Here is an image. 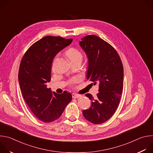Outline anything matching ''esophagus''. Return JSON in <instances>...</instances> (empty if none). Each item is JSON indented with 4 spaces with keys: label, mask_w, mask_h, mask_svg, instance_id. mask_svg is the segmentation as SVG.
Returning <instances> with one entry per match:
<instances>
[{
    "label": "esophagus",
    "mask_w": 153,
    "mask_h": 153,
    "mask_svg": "<svg viewBox=\"0 0 153 153\" xmlns=\"http://www.w3.org/2000/svg\"><path fill=\"white\" fill-rule=\"evenodd\" d=\"M72 97H73V98H74V99H76V98H79V97H80V96L78 95V94H76L73 93V94H72Z\"/></svg>",
    "instance_id": "34e87169"
}]
</instances>
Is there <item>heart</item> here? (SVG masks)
I'll return each mask as SVG.
<instances>
[{
  "label": "heart",
  "mask_w": 153,
  "mask_h": 153,
  "mask_svg": "<svg viewBox=\"0 0 153 153\" xmlns=\"http://www.w3.org/2000/svg\"><path fill=\"white\" fill-rule=\"evenodd\" d=\"M66 54L71 63L79 62V61L82 62V60L83 54L77 48H71L67 51ZM79 80V79L78 78L75 77V78H73L71 80H70L69 83H75L77 82Z\"/></svg>",
  "instance_id": "obj_1"
}]
</instances>
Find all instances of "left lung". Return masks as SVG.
Returning <instances> with one entry per match:
<instances>
[{"instance_id":"left-lung-1","label":"left lung","mask_w":153,"mask_h":153,"mask_svg":"<svg viewBox=\"0 0 153 153\" xmlns=\"http://www.w3.org/2000/svg\"><path fill=\"white\" fill-rule=\"evenodd\" d=\"M79 45L88 59L87 79L99 83V93L91 100V106L82 111L84 117L94 124L110 119L119 104L123 90V67L116 50L108 42L95 35L82 38Z\"/></svg>"}]
</instances>
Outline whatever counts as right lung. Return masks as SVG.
Here are the masks:
<instances>
[{"instance_id": "obj_1", "label": "right lung", "mask_w": 153, "mask_h": 153, "mask_svg": "<svg viewBox=\"0 0 153 153\" xmlns=\"http://www.w3.org/2000/svg\"><path fill=\"white\" fill-rule=\"evenodd\" d=\"M72 41L59 36H45L33 43L22 59L18 76L22 94L33 113L43 122L59 118L71 101V93H52L46 83L51 80L54 57Z\"/></svg>"}]
</instances>
